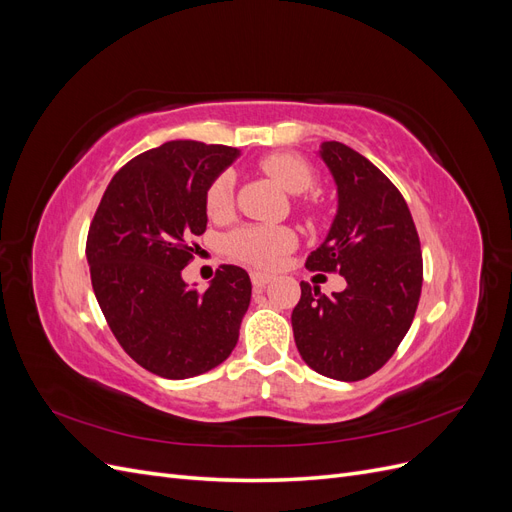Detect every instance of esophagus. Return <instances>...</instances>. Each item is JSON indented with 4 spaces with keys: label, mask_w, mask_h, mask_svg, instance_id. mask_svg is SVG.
I'll return each mask as SVG.
<instances>
[{
    "label": "esophagus",
    "mask_w": 512,
    "mask_h": 512,
    "mask_svg": "<svg viewBox=\"0 0 512 512\" xmlns=\"http://www.w3.org/2000/svg\"><path fill=\"white\" fill-rule=\"evenodd\" d=\"M271 280H273V275H269V273H260V271H254V273H252V284H254V288H265Z\"/></svg>",
    "instance_id": "1"
}]
</instances>
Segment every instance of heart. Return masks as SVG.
Segmentation results:
<instances>
[{
    "label": "heart",
    "instance_id": "obj_1",
    "mask_svg": "<svg viewBox=\"0 0 512 512\" xmlns=\"http://www.w3.org/2000/svg\"><path fill=\"white\" fill-rule=\"evenodd\" d=\"M262 173L282 185L290 194H305L316 185V170L307 160L292 153H273L260 162ZM235 207V179L220 173L205 192V209L211 220H226ZM309 211V205L299 203ZM297 245V235L286 226H241L224 239V250L230 258L256 269H271Z\"/></svg>",
    "mask_w": 512,
    "mask_h": 512
}]
</instances>
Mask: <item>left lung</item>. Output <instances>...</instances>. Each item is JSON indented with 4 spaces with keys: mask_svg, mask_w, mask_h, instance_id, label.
Here are the masks:
<instances>
[{
    "mask_svg": "<svg viewBox=\"0 0 512 512\" xmlns=\"http://www.w3.org/2000/svg\"><path fill=\"white\" fill-rule=\"evenodd\" d=\"M320 156L339 209L305 267L344 275L346 288L327 297L301 282L294 344L318 374L356 382L376 374L410 329L423 288L421 241L404 196L380 168L337 141L322 143Z\"/></svg>",
    "mask_w": 512,
    "mask_h": 512,
    "instance_id": "obj_1",
    "label": "left lung"
}]
</instances>
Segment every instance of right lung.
<instances>
[{"label": "right lung", "mask_w": 512, "mask_h": 512, "mask_svg": "<svg viewBox=\"0 0 512 512\" xmlns=\"http://www.w3.org/2000/svg\"><path fill=\"white\" fill-rule=\"evenodd\" d=\"M239 156L226 145L170 141L121 166L89 224L85 254L98 305L119 346L147 371L192 378L226 361L252 282L220 265L207 290L181 271L207 230L205 192Z\"/></svg>", "instance_id": "add662e5"}]
</instances>
